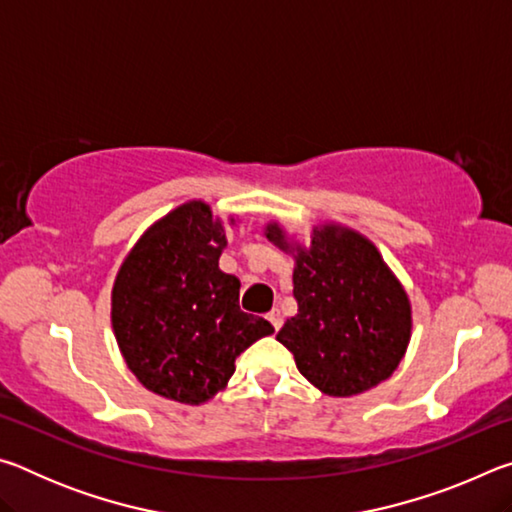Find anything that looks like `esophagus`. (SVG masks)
I'll return each mask as SVG.
<instances>
[{"instance_id": "esophagus-1", "label": "esophagus", "mask_w": 512, "mask_h": 512, "mask_svg": "<svg viewBox=\"0 0 512 512\" xmlns=\"http://www.w3.org/2000/svg\"><path fill=\"white\" fill-rule=\"evenodd\" d=\"M266 318H268V323L273 325L275 332H277V329L282 327V316H280V309H271V311H268V314H266Z\"/></svg>"}]
</instances>
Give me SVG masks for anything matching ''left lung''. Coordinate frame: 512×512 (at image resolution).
<instances>
[{"instance_id": "8db88e82", "label": "left lung", "mask_w": 512, "mask_h": 512, "mask_svg": "<svg viewBox=\"0 0 512 512\" xmlns=\"http://www.w3.org/2000/svg\"><path fill=\"white\" fill-rule=\"evenodd\" d=\"M264 235L296 259L298 311L277 341L300 375L329 397L359 395L391 377L411 341V300L375 244L341 223L314 225L309 246L277 221Z\"/></svg>"}]
</instances>
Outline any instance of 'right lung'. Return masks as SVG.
<instances>
[{"label":"right lung","mask_w":512,"mask_h":512,"mask_svg":"<svg viewBox=\"0 0 512 512\" xmlns=\"http://www.w3.org/2000/svg\"><path fill=\"white\" fill-rule=\"evenodd\" d=\"M225 246L212 207L187 201L146 228L121 262L112 332L146 391L189 406L210 402L235 375L239 354L273 334L268 320L239 309L241 282L219 268Z\"/></svg>","instance_id":"obj_1"}]
</instances>
